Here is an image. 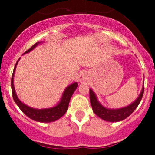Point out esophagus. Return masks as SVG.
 I'll list each match as a JSON object with an SVG mask.
<instances>
[{
  "label": "esophagus",
  "instance_id": "1",
  "mask_svg": "<svg viewBox=\"0 0 155 155\" xmlns=\"http://www.w3.org/2000/svg\"><path fill=\"white\" fill-rule=\"evenodd\" d=\"M88 78V75H87V74H84V75L83 76V79H87Z\"/></svg>",
  "mask_w": 155,
  "mask_h": 155
}]
</instances>
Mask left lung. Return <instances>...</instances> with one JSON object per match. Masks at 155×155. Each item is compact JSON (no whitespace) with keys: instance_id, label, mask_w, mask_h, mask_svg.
I'll list each match as a JSON object with an SVG mask.
<instances>
[{"instance_id":"obj_1","label":"left lung","mask_w":155,"mask_h":155,"mask_svg":"<svg viewBox=\"0 0 155 155\" xmlns=\"http://www.w3.org/2000/svg\"><path fill=\"white\" fill-rule=\"evenodd\" d=\"M144 87L142 89V91L139 95V97L135 101L133 104L124 108H120V109H108L104 107L102 105L100 104L96 98V96L92 90H90V104H91L92 110L95 112L97 116L104 120L108 121V122H119L122 121L130 116L135 109L140 104L142 97L143 95Z\"/></svg>"}]
</instances>
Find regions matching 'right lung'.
<instances>
[{"mask_svg": "<svg viewBox=\"0 0 155 155\" xmlns=\"http://www.w3.org/2000/svg\"><path fill=\"white\" fill-rule=\"evenodd\" d=\"M38 44V43H35L34 45L32 46L29 49H28L24 54L29 52L30 51L32 50V49H34ZM18 61L19 60H17V62L16 63L15 68H14V71L13 74H12V83L11 84H12V91L14 101H15V103L17 104V106H19V108L22 110V111L26 115V116H28L29 118L32 119V120L36 121V122H54V121L58 120L60 117H63V115L65 114V112L67 111L69 102H70L71 100V96L73 94H74L76 89L77 88L78 84H71L70 86H68L66 89H65L63 97H62L61 101L59 103V104H58L56 106H54V107L51 108H45V109H35V108H31L29 107V106L25 105L24 104H22V103L19 100L17 95H16L15 87H14V73H15L16 66H17V64L18 63Z\"/></svg>", "mask_w": 155, "mask_h": 155, "instance_id": "right-lung-1", "label": "right lung"}]
</instances>
